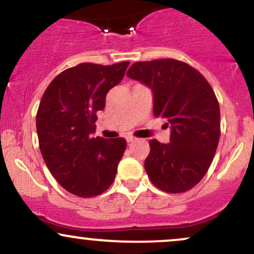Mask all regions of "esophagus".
Segmentation results:
<instances>
[{"instance_id":"1","label":"esophagus","mask_w":254,"mask_h":254,"mask_svg":"<svg viewBox=\"0 0 254 254\" xmlns=\"http://www.w3.org/2000/svg\"><path fill=\"white\" fill-rule=\"evenodd\" d=\"M133 141H136L135 137H132V136H127V143H131V142H133Z\"/></svg>"}]
</instances>
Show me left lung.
Returning a JSON list of instances; mask_svg holds the SVG:
<instances>
[{"label":"left lung","instance_id":"8db88e82","mask_svg":"<svg viewBox=\"0 0 254 254\" xmlns=\"http://www.w3.org/2000/svg\"><path fill=\"white\" fill-rule=\"evenodd\" d=\"M127 76L153 93V113L166 118L170 143L149 141L144 168L160 190L179 193L196 186L210 167L220 139V105L208 81L177 60L136 62Z\"/></svg>","mask_w":254,"mask_h":254}]
</instances>
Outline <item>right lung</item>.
<instances>
[{
	"label": "right lung",
	"mask_w": 254,
	"mask_h": 254,
	"mask_svg": "<svg viewBox=\"0 0 254 254\" xmlns=\"http://www.w3.org/2000/svg\"><path fill=\"white\" fill-rule=\"evenodd\" d=\"M129 64L81 63L57 75L44 92L36 121L40 151L58 184L78 197L98 196L115 180L127 141L93 133L107 92Z\"/></svg>",
	"instance_id": "obj_1"
}]
</instances>
